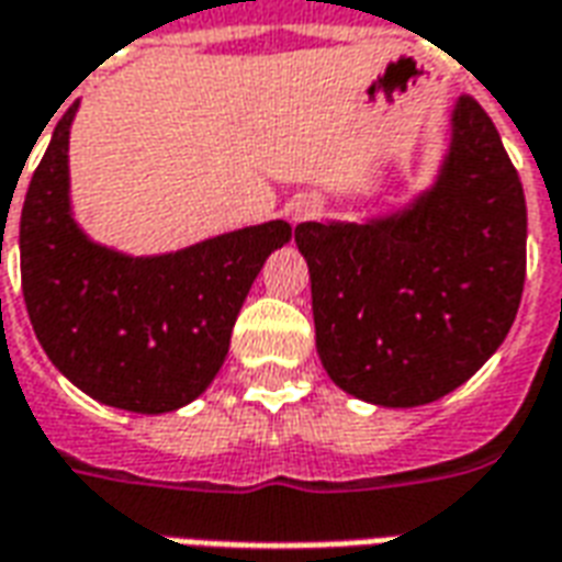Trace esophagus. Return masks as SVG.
Returning a JSON list of instances; mask_svg holds the SVG:
<instances>
[{"label": "esophagus", "instance_id": "obj_1", "mask_svg": "<svg viewBox=\"0 0 562 562\" xmlns=\"http://www.w3.org/2000/svg\"><path fill=\"white\" fill-rule=\"evenodd\" d=\"M318 210V204L313 201V198H301V201H294L292 204V220L301 222V220H310L313 213Z\"/></svg>", "mask_w": 562, "mask_h": 562}]
</instances>
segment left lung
<instances>
[{"instance_id": "obj_1", "label": "left lung", "mask_w": 562, "mask_h": 562, "mask_svg": "<svg viewBox=\"0 0 562 562\" xmlns=\"http://www.w3.org/2000/svg\"><path fill=\"white\" fill-rule=\"evenodd\" d=\"M322 367L373 406L460 389L506 340L527 273V201L482 104L460 95L424 192L364 222H301Z\"/></svg>"}]
</instances>
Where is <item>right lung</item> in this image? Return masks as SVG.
Here are the masks:
<instances>
[{"instance_id": "obj_1", "label": "right lung", "mask_w": 562, "mask_h": 562, "mask_svg": "<svg viewBox=\"0 0 562 562\" xmlns=\"http://www.w3.org/2000/svg\"><path fill=\"white\" fill-rule=\"evenodd\" d=\"M75 114L78 104L56 123L20 213L32 330L56 370L92 401L173 413L216 379L246 294L270 252L292 240V225H246L161 256L95 244L71 213Z\"/></svg>"}]
</instances>
